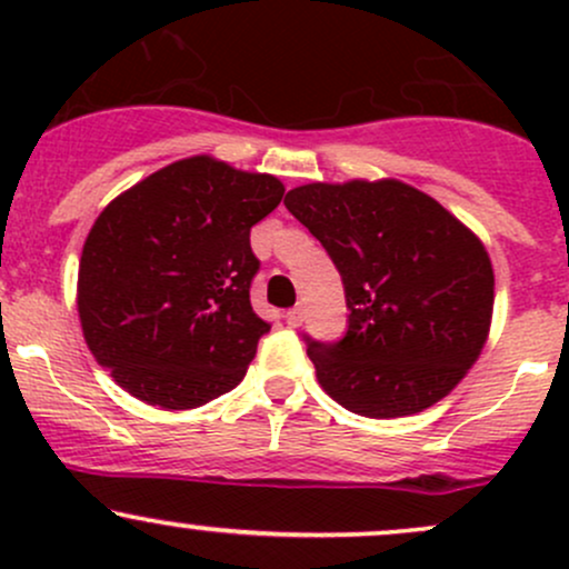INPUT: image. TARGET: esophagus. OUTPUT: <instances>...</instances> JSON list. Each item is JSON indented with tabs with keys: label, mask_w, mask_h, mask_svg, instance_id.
<instances>
[{
	"label": "esophagus",
	"mask_w": 569,
	"mask_h": 569,
	"mask_svg": "<svg viewBox=\"0 0 569 569\" xmlns=\"http://www.w3.org/2000/svg\"><path fill=\"white\" fill-rule=\"evenodd\" d=\"M302 318H305L302 307H293V310L286 312V323L293 326V329H297V326H302Z\"/></svg>",
	"instance_id": "1"
}]
</instances>
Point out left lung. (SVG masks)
Instances as JSON below:
<instances>
[{
    "label": "left lung",
    "mask_w": 569,
    "mask_h": 569,
    "mask_svg": "<svg viewBox=\"0 0 569 569\" xmlns=\"http://www.w3.org/2000/svg\"><path fill=\"white\" fill-rule=\"evenodd\" d=\"M283 202L345 283L348 335L307 342L326 393L375 420L417 415L452 393L492 326L495 272L479 234L398 179L312 181Z\"/></svg>",
    "instance_id": "8db88e82"
}]
</instances>
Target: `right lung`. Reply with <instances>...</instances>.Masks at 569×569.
I'll list each match as a JSON object with an SVG mask.
<instances>
[{
    "mask_svg": "<svg viewBox=\"0 0 569 569\" xmlns=\"http://www.w3.org/2000/svg\"><path fill=\"white\" fill-rule=\"evenodd\" d=\"M283 181L192 154L149 173L90 227L77 276L82 337L130 396L194 409L230 393L270 331L253 312L251 227Z\"/></svg>",
    "mask_w": 569,
    "mask_h": 569,
    "instance_id": "1",
    "label": "right lung"
}]
</instances>
